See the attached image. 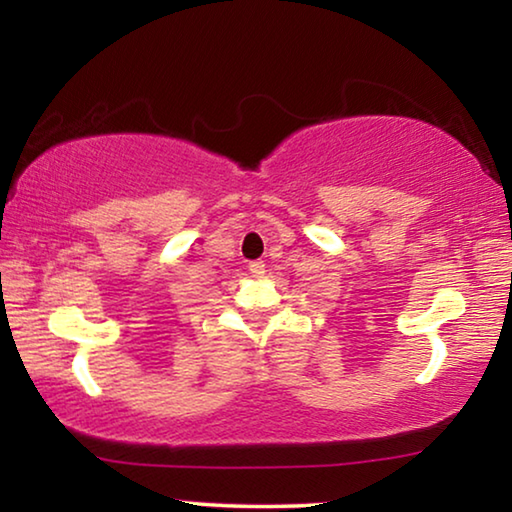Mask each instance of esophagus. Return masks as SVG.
<instances>
[{
  "mask_svg": "<svg viewBox=\"0 0 512 512\" xmlns=\"http://www.w3.org/2000/svg\"><path fill=\"white\" fill-rule=\"evenodd\" d=\"M248 271L253 273V277H262L266 273V266H264V262H253L248 266Z\"/></svg>",
  "mask_w": 512,
  "mask_h": 512,
  "instance_id": "34e87169",
  "label": "esophagus"
}]
</instances>
